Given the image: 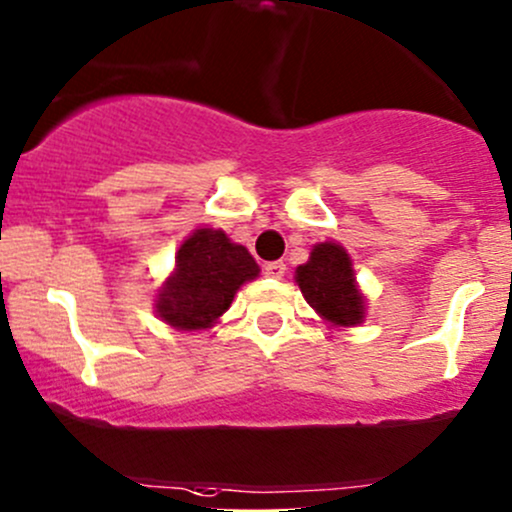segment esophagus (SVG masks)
Segmentation results:
<instances>
[{
    "mask_svg": "<svg viewBox=\"0 0 512 512\" xmlns=\"http://www.w3.org/2000/svg\"><path fill=\"white\" fill-rule=\"evenodd\" d=\"M284 272H286L284 262H267V265H265V274H267V277H272V279H282Z\"/></svg>",
    "mask_w": 512,
    "mask_h": 512,
    "instance_id": "34e87169",
    "label": "esophagus"
}]
</instances>
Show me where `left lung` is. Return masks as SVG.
Returning a JSON list of instances; mask_svg holds the SVG:
<instances>
[{
    "label": "left lung",
    "instance_id": "1",
    "mask_svg": "<svg viewBox=\"0 0 512 512\" xmlns=\"http://www.w3.org/2000/svg\"><path fill=\"white\" fill-rule=\"evenodd\" d=\"M296 282L306 301L335 325H357L364 318V296L355 286L352 262L335 243L313 247L311 260L296 269Z\"/></svg>",
    "mask_w": 512,
    "mask_h": 512
}]
</instances>
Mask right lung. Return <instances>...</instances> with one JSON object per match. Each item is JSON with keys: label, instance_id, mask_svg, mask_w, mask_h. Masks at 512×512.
Wrapping results in <instances>:
<instances>
[{"label": "right lung", "instance_id": "right-lung-1", "mask_svg": "<svg viewBox=\"0 0 512 512\" xmlns=\"http://www.w3.org/2000/svg\"><path fill=\"white\" fill-rule=\"evenodd\" d=\"M260 274L247 247L230 243L223 230L201 228L184 240L177 267L162 289L157 313L182 330L209 328L228 311L240 284Z\"/></svg>", "mask_w": 512, "mask_h": 512}]
</instances>
